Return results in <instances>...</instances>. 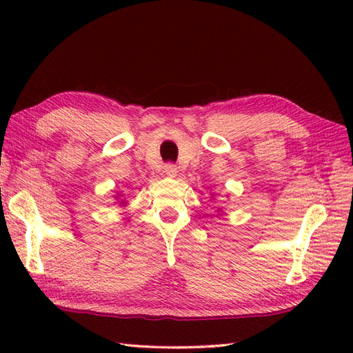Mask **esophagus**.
Listing matches in <instances>:
<instances>
[{
  "label": "esophagus",
  "instance_id": "obj_1",
  "mask_svg": "<svg viewBox=\"0 0 353 353\" xmlns=\"http://www.w3.org/2000/svg\"><path fill=\"white\" fill-rule=\"evenodd\" d=\"M163 172L170 177H174V176H177V167L174 163H167L163 167Z\"/></svg>",
  "mask_w": 353,
  "mask_h": 353
}]
</instances>
